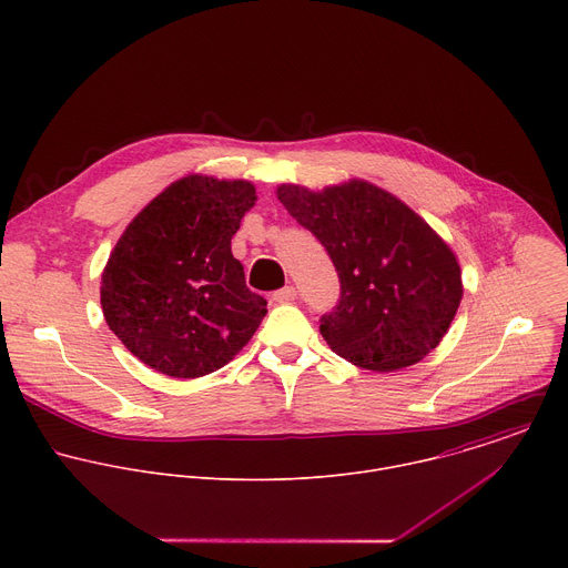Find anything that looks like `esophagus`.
Here are the masks:
<instances>
[{"mask_svg":"<svg viewBox=\"0 0 568 568\" xmlns=\"http://www.w3.org/2000/svg\"><path fill=\"white\" fill-rule=\"evenodd\" d=\"M294 298H296V290H294L292 285H287V287H283V290H278V292L272 294V301H274V303H292Z\"/></svg>","mask_w":568,"mask_h":568,"instance_id":"34e87169","label":"esophagus"}]
</instances>
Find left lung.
<instances>
[{"instance_id":"1","label":"left lung","mask_w":568,"mask_h":568,"mask_svg":"<svg viewBox=\"0 0 568 568\" xmlns=\"http://www.w3.org/2000/svg\"><path fill=\"white\" fill-rule=\"evenodd\" d=\"M276 195L337 267L342 298L321 335L339 357L388 373L443 342L463 298L460 265L414 209L366 180L321 191L281 184Z\"/></svg>"}]
</instances>
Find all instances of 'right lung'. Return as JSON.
Segmentation results:
<instances>
[{
    "label": "right lung",
    "instance_id": "add662e5",
    "mask_svg": "<svg viewBox=\"0 0 568 568\" xmlns=\"http://www.w3.org/2000/svg\"><path fill=\"white\" fill-rule=\"evenodd\" d=\"M256 200L247 180L191 173L125 226L101 276V307L145 366L193 379L250 344L267 301L247 287L231 237Z\"/></svg>",
    "mask_w": 568,
    "mask_h": 568
}]
</instances>
